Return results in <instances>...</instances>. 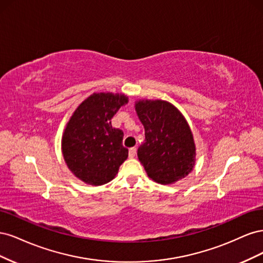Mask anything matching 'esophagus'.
<instances>
[{"label": "esophagus", "instance_id": "1", "mask_svg": "<svg viewBox=\"0 0 263 263\" xmlns=\"http://www.w3.org/2000/svg\"><path fill=\"white\" fill-rule=\"evenodd\" d=\"M136 151H137V149L135 148V147H133V148H130L129 149V158H134L135 157V155H136Z\"/></svg>", "mask_w": 263, "mask_h": 263}]
</instances>
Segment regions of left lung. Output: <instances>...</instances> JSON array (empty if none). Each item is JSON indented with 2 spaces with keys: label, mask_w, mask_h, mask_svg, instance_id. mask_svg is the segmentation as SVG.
Returning a JSON list of instances; mask_svg holds the SVG:
<instances>
[{
  "label": "left lung",
  "mask_w": 263,
  "mask_h": 263,
  "mask_svg": "<svg viewBox=\"0 0 263 263\" xmlns=\"http://www.w3.org/2000/svg\"><path fill=\"white\" fill-rule=\"evenodd\" d=\"M145 127V142L137 156L150 179L171 184L186 177L195 164L192 132L180 110L161 100H141L135 104Z\"/></svg>",
  "instance_id": "left-lung-1"
}]
</instances>
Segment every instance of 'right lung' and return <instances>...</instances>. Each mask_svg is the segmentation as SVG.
<instances>
[{
	"label": "right lung",
	"instance_id": "add662e5",
	"mask_svg": "<svg viewBox=\"0 0 263 263\" xmlns=\"http://www.w3.org/2000/svg\"><path fill=\"white\" fill-rule=\"evenodd\" d=\"M124 94L93 93L74 110L62 135V155L70 171L91 185L112 181L128 157L124 133L112 127V118L127 104Z\"/></svg>",
	"mask_w": 263,
	"mask_h": 263
}]
</instances>
